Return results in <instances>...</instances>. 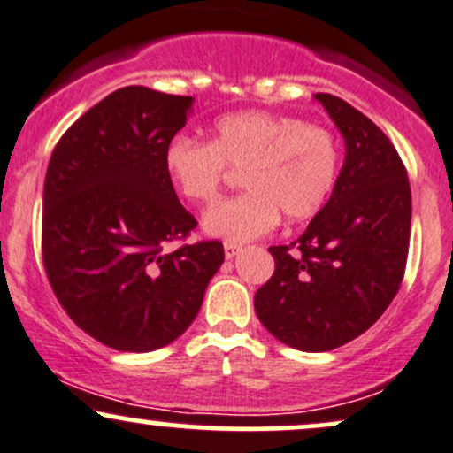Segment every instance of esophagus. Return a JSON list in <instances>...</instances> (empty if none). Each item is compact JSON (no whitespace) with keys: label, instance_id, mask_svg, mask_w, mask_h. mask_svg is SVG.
<instances>
[{"label":"esophagus","instance_id":"1","mask_svg":"<svg viewBox=\"0 0 453 453\" xmlns=\"http://www.w3.org/2000/svg\"><path fill=\"white\" fill-rule=\"evenodd\" d=\"M223 251H226V260H232V257H236L238 253L242 251V247L236 245V242H226V245H223Z\"/></svg>","mask_w":453,"mask_h":453}]
</instances>
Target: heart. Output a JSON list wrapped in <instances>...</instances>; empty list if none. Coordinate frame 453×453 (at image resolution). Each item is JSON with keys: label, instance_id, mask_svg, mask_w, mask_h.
Wrapping results in <instances>:
<instances>
[{"label": "heart", "instance_id": "1", "mask_svg": "<svg viewBox=\"0 0 453 453\" xmlns=\"http://www.w3.org/2000/svg\"><path fill=\"white\" fill-rule=\"evenodd\" d=\"M226 165L245 167L238 197L212 206L202 219L208 236L247 242L280 221L314 217L335 187L340 150L326 128L268 111H238L215 122L211 143L178 135L163 152L167 178L188 202L211 203Z\"/></svg>", "mask_w": 453, "mask_h": 453}]
</instances>
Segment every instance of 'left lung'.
Returning a JSON list of instances; mask_svg holds the SVG:
<instances>
[{"label":"left lung","instance_id":"1","mask_svg":"<svg viewBox=\"0 0 453 453\" xmlns=\"http://www.w3.org/2000/svg\"><path fill=\"white\" fill-rule=\"evenodd\" d=\"M314 98L344 137V165L307 230L268 250L275 273L253 307L283 344L326 352L365 333L394 301L409 256L411 185L370 118L333 94Z\"/></svg>","mask_w":453,"mask_h":453}]
</instances>
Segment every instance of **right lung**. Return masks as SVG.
Returning <instances> with one entry per match:
<instances>
[{
    "instance_id": "right-lung-1",
    "label": "right lung",
    "mask_w": 453,
    "mask_h": 453,
    "mask_svg": "<svg viewBox=\"0 0 453 453\" xmlns=\"http://www.w3.org/2000/svg\"><path fill=\"white\" fill-rule=\"evenodd\" d=\"M191 111L193 96L116 89L64 133L49 161L44 271L74 325L116 350L150 352L180 337L223 265L219 241L165 251L197 226L163 167Z\"/></svg>"
}]
</instances>
